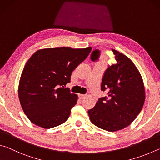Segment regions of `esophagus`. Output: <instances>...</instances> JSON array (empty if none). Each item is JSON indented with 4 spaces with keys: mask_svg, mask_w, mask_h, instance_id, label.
I'll use <instances>...</instances> for the list:
<instances>
[{
    "mask_svg": "<svg viewBox=\"0 0 160 160\" xmlns=\"http://www.w3.org/2000/svg\"><path fill=\"white\" fill-rule=\"evenodd\" d=\"M78 97H79V98H80V99H82L83 98H85V94H79V95H78Z\"/></svg>",
    "mask_w": 160,
    "mask_h": 160,
    "instance_id": "obj_1",
    "label": "esophagus"
}]
</instances>
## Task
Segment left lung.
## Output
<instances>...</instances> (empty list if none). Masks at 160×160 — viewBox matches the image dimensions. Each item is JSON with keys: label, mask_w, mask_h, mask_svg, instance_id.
<instances>
[{"label": "left lung", "mask_w": 160, "mask_h": 160, "mask_svg": "<svg viewBox=\"0 0 160 160\" xmlns=\"http://www.w3.org/2000/svg\"><path fill=\"white\" fill-rule=\"evenodd\" d=\"M116 63L104 72L102 91L107 96L99 98L88 111L91 122L107 131H117L128 126L142 110L145 99L144 83L138 70L131 59L115 49ZM100 51L91 53V60H98Z\"/></svg>", "instance_id": "1"}]
</instances>
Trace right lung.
Returning a JSON list of instances; mask_svg holds the SVG:
<instances>
[{"label": "right lung", "instance_id": "right-lung-1", "mask_svg": "<svg viewBox=\"0 0 160 160\" xmlns=\"http://www.w3.org/2000/svg\"><path fill=\"white\" fill-rule=\"evenodd\" d=\"M91 47L48 48L36 51L25 64L18 88L24 113L32 123L51 128L67 121L78 95L65 88L72 72L82 63Z\"/></svg>", "mask_w": 160, "mask_h": 160}]
</instances>
